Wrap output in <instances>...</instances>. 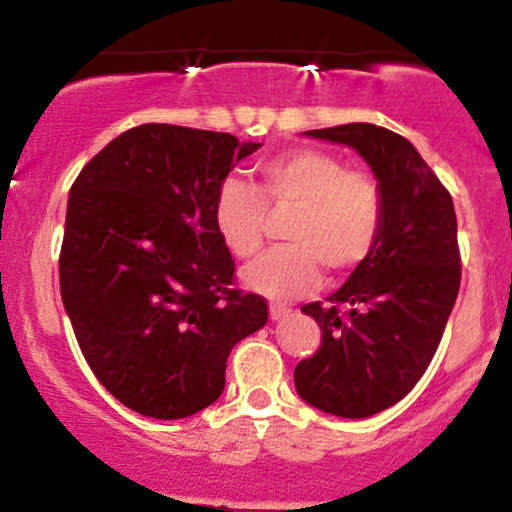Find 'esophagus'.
<instances>
[{
    "mask_svg": "<svg viewBox=\"0 0 512 512\" xmlns=\"http://www.w3.org/2000/svg\"><path fill=\"white\" fill-rule=\"evenodd\" d=\"M291 310L284 308V305H269V317L272 320H281V317H289Z\"/></svg>",
    "mask_w": 512,
    "mask_h": 512,
    "instance_id": "obj_1",
    "label": "esophagus"
}]
</instances>
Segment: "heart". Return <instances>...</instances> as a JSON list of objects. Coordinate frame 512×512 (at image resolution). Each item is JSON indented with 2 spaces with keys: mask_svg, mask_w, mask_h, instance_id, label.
I'll use <instances>...</instances> for the list:
<instances>
[{
  "mask_svg": "<svg viewBox=\"0 0 512 512\" xmlns=\"http://www.w3.org/2000/svg\"><path fill=\"white\" fill-rule=\"evenodd\" d=\"M257 187L226 178L214 197V226L236 257L264 243L269 209H293L284 223L286 248L243 269V284L272 301H296L320 286V269L342 279L361 267L383 231V192L373 175L349 170L320 149H291L257 166Z\"/></svg>",
  "mask_w": 512,
  "mask_h": 512,
  "instance_id": "b5f03b06",
  "label": "heart"
}]
</instances>
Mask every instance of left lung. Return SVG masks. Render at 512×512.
Instances as JSON below:
<instances>
[{"label":"left lung","mask_w":512,"mask_h":512,"mask_svg":"<svg viewBox=\"0 0 512 512\" xmlns=\"http://www.w3.org/2000/svg\"><path fill=\"white\" fill-rule=\"evenodd\" d=\"M305 134L351 146L383 192V231L368 260L327 305L301 308L322 342L293 370L310 407L366 419L409 395L436 354L460 291L455 207L414 144L390 129L351 122Z\"/></svg>","instance_id":"8db88e82"}]
</instances>
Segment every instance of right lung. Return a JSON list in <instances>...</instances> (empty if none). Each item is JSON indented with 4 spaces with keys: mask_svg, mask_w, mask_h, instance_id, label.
Returning a JSON list of instances; mask_svg holds the SVG:
<instances>
[{
    "mask_svg": "<svg viewBox=\"0 0 512 512\" xmlns=\"http://www.w3.org/2000/svg\"><path fill=\"white\" fill-rule=\"evenodd\" d=\"M262 144L178 125L122 132L69 190L62 303L76 342L115 399L185 419L226 385L231 349L267 325V303L233 289L214 197Z\"/></svg>",
    "mask_w": 512,
    "mask_h": 512,
    "instance_id": "obj_1",
    "label": "right lung"
}]
</instances>
